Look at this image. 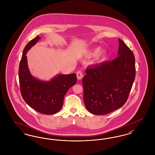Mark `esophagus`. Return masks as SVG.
Segmentation results:
<instances>
[{"instance_id":"1","label":"esophagus","mask_w":155,"mask_h":155,"mask_svg":"<svg viewBox=\"0 0 155 155\" xmlns=\"http://www.w3.org/2000/svg\"><path fill=\"white\" fill-rule=\"evenodd\" d=\"M83 77H84L83 74H82V73L81 71H77V79L78 80H81L83 78Z\"/></svg>"}]
</instances>
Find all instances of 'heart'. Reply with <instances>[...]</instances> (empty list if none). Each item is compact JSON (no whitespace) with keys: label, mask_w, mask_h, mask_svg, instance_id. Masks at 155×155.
Returning <instances> with one entry per match:
<instances>
[{"label":"heart","mask_w":155,"mask_h":155,"mask_svg":"<svg viewBox=\"0 0 155 155\" xmlns=\"http://www.w3.org/2000/svg\"><path fill=\"white\" fill-rule=\"evenodd\" d=\"M100 48L97 47V48H95L92 51H91L88 55L91 56H95L97 55L99 53L100 54L97 56V61H99V62H103L105 60V52L104 51H101L100 52Z\"/></svg>","instance_id":"obj_1"}]
</instances>
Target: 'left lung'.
<instances>
[{
    "mask_svg": "<svg viewBox=\"0 0 155 155\" xmlns=\"http://www.w3.org/2000/svg\"><path fill=\"white\" fill-rule=\"evenodd\" d=\"M118 40V57L87 67L82 79L85 105L94 115H105L122 107L135 80L134 55L122 40Z\"/></svg>",
    "mask_w": 155,
    "mask_h": 155,
    "instance_id": "1",
    "label": "left lung"
}]
</instances>
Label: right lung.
I'll return each instance as SVG.
<instances>
[{"instance_id":"1","label":"right lung","mask_w":155,"mask_h":155,"mask_svg":"<svg viewBox=\"0 0 155 155\" xmlns=\"http://www.w3.org/2000/svg\"><path fill=\"white\" fill-rule=\"evenodd\" d=\"M39 36L25 46L19 66V81L22 98L31 108L41 114L52 115L59 111L63 104L64 95L77 82L75 73L58 74L49 81L33 77L28 68V51L39 40Z\"/></svg>"}]
</instances>
